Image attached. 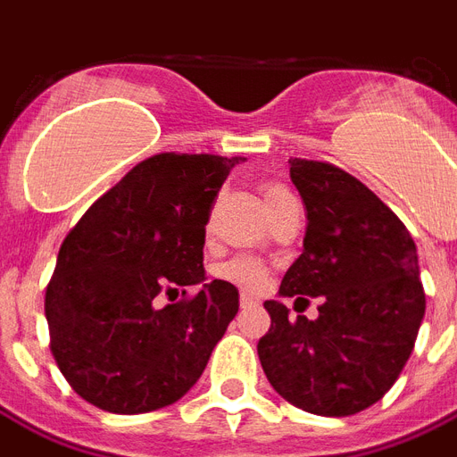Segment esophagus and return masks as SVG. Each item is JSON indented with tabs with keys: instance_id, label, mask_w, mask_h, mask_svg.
<instances>
[{
	"instance_id": "obj_1",
	"label": "esophagus",
	"mask_w": 457,
	"mask_h": 457,
	"mask_svg": "<svg viewBox=\"0 0 457 457\" xmlns=\"http://www.w3.org/2000/svg\"><path fill=\"white\" fill-rule=\"evenodd\" d=\"M239 303H242V308H253V305H258V301L251 296V294H242L239 296Z\"/></svg>"
}]
</instances>
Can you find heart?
<instances>
[{"label": "heart", "mask_w": 457, "mask_h": 457, "mask_svg": "<svg viewBox=\"0 0 457 457\" xmlns=\"http://www.w3.org/2000/svg\"><path fill=\"white\" fill-rule=\"evenodd\" d=\"M263 199L265 206H268V213H272L275 208L287 204V201H292V192L282 185H270L263 187ZM222 275L229 279V282H235V285L244 287V289H251V292H258V289H263L268 285V270H265L263 263H258L256 258L249 256H239L232 258L229 263L222 265Z\"/></svg>", "instance_id": "b5f03b06"}]
</instances>
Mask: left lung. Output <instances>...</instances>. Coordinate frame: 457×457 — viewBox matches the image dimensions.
<instances>
[{
    "instance_id": "obj_1",
    "label": "left lung",
    "mask_w": 457,
    "mask_h": 457,
    "mask_svg": "<svg viewBox=\"0 0 457 457\" xmlns=\"http://www.w3.org/2000/svg\"><path fill=\"white\" fill-rule=\"evenodd\" d=\"M305 206L303 253L279 296L320 299L318 318L265 301L258 358L272 389L312 415L346 418L377 403L401 375L425 318L418 246L398 215L332 163L289 158Z\"/></svg>"
}]
</instances>
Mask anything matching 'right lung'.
<instances>
[{
  "label": "right lung",
  "instance_id": "obj_1",
  "mask_svg": "<svg viewBox=\"0 0 457 457\" xmlns=\"http://www.w3.org/2000/svg\"><path fill=\"white\" fill-rule=\"evenodd\" d=\"M242 156L158 154L137 163L66 235L46 285L52 353L78 396L106 412L165 408L192 389L239 311L213 279L199 294L206 222ZM183 299L158 306V295Z\"/></svg>",
  "mask_w": 457,
  "mask_h": 457
}]
</instances>
